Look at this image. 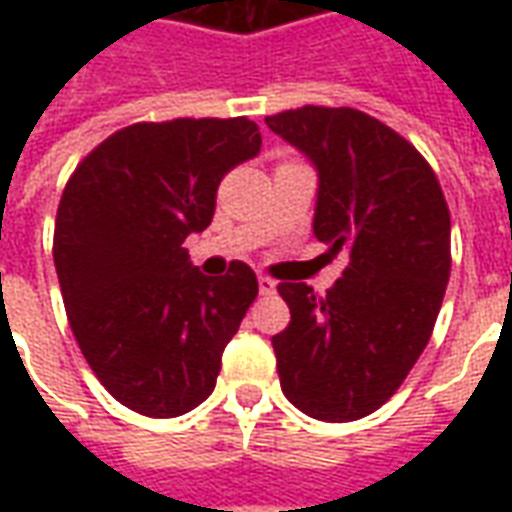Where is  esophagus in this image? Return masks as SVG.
Instances as JSON below:
<instances>
[{"mask_svg": "<svg viewBox=\"0 0 512 512\" xmlns=\"http://www.w3.org/2000/svg\"><path fill=\"white\" fill-rule=\"evenodd\" d=\"M257 288H260L263 296H271V293L277 290V282H274L271 277H266V274H260V277H257Z\"/></svg>", "mask_w": 512, "mask_h": 512, "instance_id": "obj_1", "label": "esophagus"}]
</instances>
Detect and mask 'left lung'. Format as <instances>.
<instances>
[{
  "instance_id": "1",
  "label": "left lung",
  "mask_w": 512,
  "mask_h": 512,
  "mask_svg": "<svg viewBox=\"0 0 512 512\" xmlns=\"http://www.w3.org/2000/svg\"><path fill=\"white\" fill-rule=\"evenodd\" d=\"M318 169L312 230L343 277L315 296L279 282L290 323L271 337L282 392L307 417L351 422L395 395L425 351L450 279V208L403 136L359 109L301 106L266 117Z\"/></svg>"
}]
</instances>
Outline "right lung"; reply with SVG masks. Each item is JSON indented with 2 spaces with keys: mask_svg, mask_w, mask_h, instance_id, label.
Returning a JSON list of instances; mask_svg holds the SVG:
<instances>
[{
  "mask_svg": "<svg viewBox=\"0 0 512 512\" xmlns=\"http://www.w3.org/2000/svg\"><path fill=\"white\" fill-rule=\"evenodd\" d=\"M260 145L246 117L134 123L95 147L62 191L54 266L73 337L136 414L180 417L216 386L257 277L241 260L205 277L183 241L211 224L222 178Z\"/></svg>",
  "mask_w": 512,
  "mask_h": 512,
  "instance_id": "1",
  "label": "right lung"
}]
</instances>
